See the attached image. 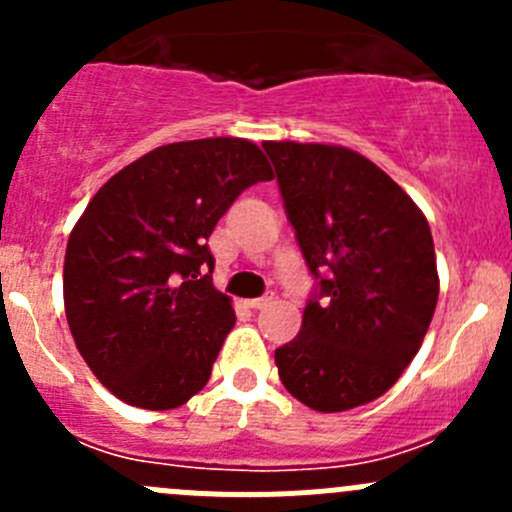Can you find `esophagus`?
<instances>
[{
  "instance_id": "obj_1",
  "label": "esophagus",
  "mask_w": 512,
  "mask_h": 512,
  "mask_svg": "<svg viewBox=\"0 0 512 512\" xmlns=\"http://www.w3.org/2000/svg\"><path fill=\"white\" fill-rule=\"evenodd\" d=\"M272 302V297H255V299H247V307L250 309H262V307H267V304Z\"/></svg>"
}]
</instances>
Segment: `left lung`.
<instances>
[{
  "instance_id": "left-lung-1",
  "label": "left lung",
  "mask_w": 512,
  "mask_h": 512,
  "mask_svg": "<svg viewBox=\"0 0 512 512\" xmlns=\"http://www.w3.org/2000/svg\"><path fill=\"white\" fill-rule=\"evenodd\" d=\"M317 292L275 352L285 389L322 414L369 404L396 384L438 302L431 227L369 158L344 146L265 141Z\"/></svg>"
}]
</instances>
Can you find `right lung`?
<instances>
[{"label": "right lung", "mask_w": 512, "mask_h": 512, "mask_svg": "<svg viewBox=\"0 0 512 512\" xmlns=\"http://www.w3.org/2000/svg\"><path fill=\"white\" fill-rule=\"evenodd\" d=\"M245 138L168 143L118 170L69 235L64 307L96 379L148 411L183 406L235 327L208 237L237 195L272 180Z\"/></svg>", "instance_id": "obj_1"}]
</instances>
